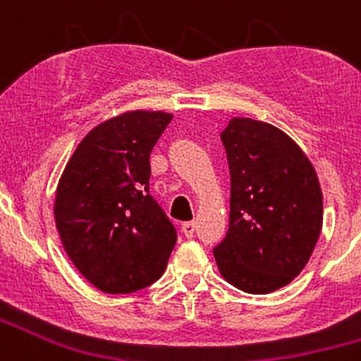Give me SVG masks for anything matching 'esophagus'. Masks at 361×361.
Returning <instances> with one entry per match:
<instances>
[{
    "label": "esophagus",
    "instance_id": "esophagus-1",
    "mask_svg": "<svg viewBox=\"0 0 361 361\" xmlns=\"http://www.w3.org/2000/svg\"><path fill=\"white\" fill-rule=\"evenodd\" d=\"M183 233L186 238H191L195 235V222H184L183 224Z\"/></svg>",
    "mask_w": 361,
    "mask_h": 361
}]
</instances>
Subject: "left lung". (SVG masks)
Returning a JSON list of instances; mask_svg holds the SVG:
<instances>
[{
    "instance_id": "1",
    "label": "left lung",
    "mask_w": 361,
    "mask_h": 361,
    "mask_svg": "<svg viewBox=\"0 0 361 361\" xmlns=\"http://www.w3.org/2000/svg\"><path fill=\"white\" fill-rule=\"evenodd\" d=\"M220 139L231 209L213 255L231 286L266 295L288 286L311 258L324 220L320 183L300 146L271 124L235 117Z\"/></svg>"
}]
</instances>
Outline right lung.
<instances>
[{"mask_svg": "<svg viewBox=\"0 0 361 361\" xmlns=\"http://www.w3.org/2000/svg\"><path fill=\"white\" fill-rule=\"evenodd\" d=\"M173 119L126 111L79 142L57 184L54 216L79 273L108 295L152 286L164 273L177 231L149 195V153Z\"/></svg>", "mask_w": 361, "mask_h": 361, "instance_id": "add662e5", "label": "right lung"}]
</instances>
